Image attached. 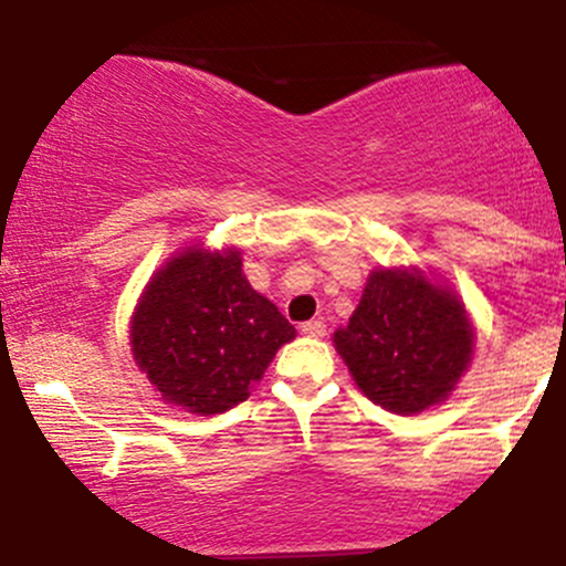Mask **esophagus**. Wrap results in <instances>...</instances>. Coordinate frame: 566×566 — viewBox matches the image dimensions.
I'll use <instances>...</instances> for the list:
<instances>
[{
    "mask_svg": "<svg viewBox=\"0 0 566 566\" xmlns=\"http://www.w3.org/2000/svg\"><path fill=\"white\" fill-rule=\"evenodd\" d=\"M301 333H303L305 337H324V335H327V324H324L322 319L303 322V324H301Z\"/></svg>",
    "mask_w": 566,
    "mask_h": 566,
    "instance_id": "esophagus-1",
    "label": "esophagus"
}]
</instances>
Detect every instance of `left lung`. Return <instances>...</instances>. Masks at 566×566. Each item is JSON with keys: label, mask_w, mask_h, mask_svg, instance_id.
Returning a JSON list of instances; mask_svg holds the SVG:
<instances>
[{"label": "left lung", "mask_w": 566, "mask_h": 566, "mask_svg": "<svg viewBox=\"0 0 566 566\" xmlns=\"http://www.w3.org/2000/svg\"><path fill=\"white\" fill-rule=\"evenodd\" d=\"M473 324L454 290L418 265L375 269L333 343L369 401L418 415L454 391L473 359Z\"/></svg>", "instance_id": "1"}]
</instances>
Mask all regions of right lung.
I'll list each match as a JSON object with an SVG mask.
<instances>
[{
  "instance_id": "add662e5",
  "label": "right lung",
  "mask_w": 566,
  "mask_h": 566,
  "mask_svg": "<svg viewBox=\"0 0 566 566\" xmlns=\"http://www.w3.org/2000/svg\"><path fill=\"white\" fill-rule=\"evenodd\" d=\"M295 327L252 290L237 247H184L154 271L129 319L133 359L161 401L193 415L237 407Z\"/></svg>"
}]
</instances>
